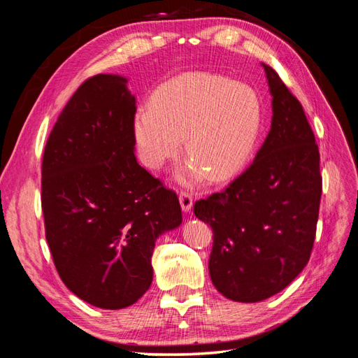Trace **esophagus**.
Listing matches in <instances>:
<instances>
[{"label": "esophagus", "instance_id": "34e87169", "mask_svg": "<svg viewBox=\"0 0 358 358\" xmlns=\"http://www.w3.org/2000/svg\"><path fill=\"white\" fill-rule=\"evenodd\" d=\"M179 201H180V208H182V210L183 212H191V209H192V204H194V201H192V196L189 192H180L179 194Z\"/></svg>", "mask_w": 358, "mask_h": 358}]
</instances>
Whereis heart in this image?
<instances>
[{
    "label": "heart",
    "mask_w": 358,
    "mask_h": 358,
    "mask_svg": "<svg viewBox=\"0 0 358 358\" xmlns=\"http://www.w3.org/2000/svg\"><path fill=\"white\" fill-rule=\"evenodd\" d=\"M263 128V103L245 83L210 73L179 76L136 112L133 133L143 164L158 170L182 149L183 183L231 179L251 162Z\"/></svg>",
    "instance_id": "1"
}]
</instances>
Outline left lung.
I'll use <instances>...</instances> for the list:
<instances>
[{
	"label": "left lung",
	"mask_w": 358,
	"mask_h": 358,
	"mask_svg": "<svg viewBox=\"0 0 358 358\" xmlns=\"http://www.w3.org/2000/svg\"><path fill=\"white\" fill-rule=\"evenodd\" d=\"M262 66L272 95L264 143L229 188L194 204L213 230L212 284L242 303L278 294L305 268L322 191L318 145L303 107L278 73Z\"/></svg>",
	"instance_id": "1"
}]
</instances>
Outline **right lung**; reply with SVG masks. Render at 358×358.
Segmentation results:
<instances>
[{
  "mask_svg": "<svg viewBox=\"0 0 358 358\" xmlns=\"http://www.w3.org/2000/svg\"><path fill=\"white\" fill-rule=\"evenodd\" d=\"M127 83L119 74L86 80L53 127L41 167L46 239L62 282L113 310L149 289L155 242L182 224L176 194L136 159Z\"/></svg>",
  "mask_w": 358,
  "mask_h": 358,
  "instance_id": "obj_1",
  "label": "right lung"
}]
</instances>
